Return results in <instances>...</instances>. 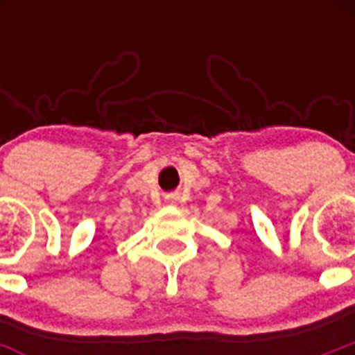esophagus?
<instances>
[{
    "mask_svg": "<svg viewBox=\"0 0 355 355\" xmlns=\"http://www.w3.org/2000/svg\"><path fill=\"white\" fill-rule=\"evenodd\" d=\"M178 200H180V197L175 196V193L165 197V202H168V205H178Z\"/></svg>",
    "mask_w": 355,
    "mask_h": 355,
    "instance_id": "esophagus-1",
    "label": "esophagus"
}]
</instances>
